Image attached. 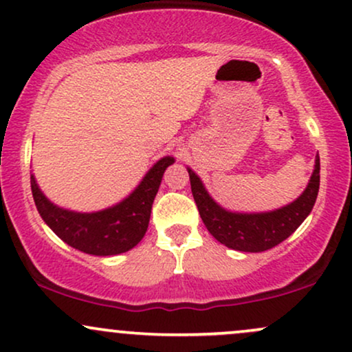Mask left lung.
I'll use <instances>...</instances> for the list:
<instances>
[{
	"label": "left lung",
	"instance_id": "1",
	"mask_svg": "<svg viewBox=\"0 0 352 352\" xmlns=\"http://www.w3.org/2000/svg\"><path fill=\"white\" fill-rule=\"evenodd\" d=\"M188 173L194 201L210 235L229 249L241 252L268 250L290 237L311 212L320 191V156H316L315 171L298 199L270 212L241 214L226 210L209 196L196 173L189 168Z\"/></svg>",
	"mask_w": 352,
	"mask_h": 352
}]
</instances>
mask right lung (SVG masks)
I'll use <instances>...</instances> for the list:
<instances>
[{
	"label": "right lung",
	"instance_id": "add662e5",
	"mask_svg": "<svg viewBox=\"0 0 352 352\" xmlns=\"http://www.w3.org/2000/svg\"><path fill=\"white\" fill-rule=\"evenodd\" d=\"M175 158L164 156L153 166L126 199L98 212H74L52 204L31 175V191L44 222L74 249L90 255H118L143 239L161 179Z\"/></svg>",
	"mask_w": 352,
	"mask_h": 352
}]
</instances>
